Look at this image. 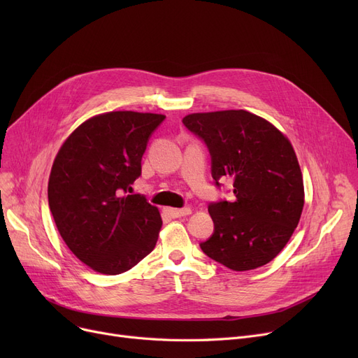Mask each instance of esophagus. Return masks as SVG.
I'll return each mask as SVG.
<instances>
[{
	"label": "esophagus",
	"mask_w": 358,
	"mask_h": 358,
	"mask_svg": "<svg viewBox=\"0 0 358 358\" xmlns=\"http://www.w3.org/2000/svg\"><path fill=\"white\" fill-rule=\"evenodd\" d=\"M165 213L169 215L171 217H182V216H189L192 213L190 208H184V209H173V208H166Z\"/></svg>",
	"instance_id": "obj_1"
}]
</instances>
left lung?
<instances>
[{
  "mask_svg": "<svg viewBox=\"0 0 358 358\" xmlns=\"http://www.w3.org/2000/svg\"><path fill=\"white\" fill-rule=\"evenodd\" d=\"M182 123L208 145L216 184L231 180L236 197L209 206L215 232L200 248L234 271L266 266L286 247L305 204L289 138L247 110L192 113Z\"/></svg>",
  "mask_w": 358,
  "mask_h": 358,
  "instance_id": "1",
  "label": "left lung"
}]
</instances>
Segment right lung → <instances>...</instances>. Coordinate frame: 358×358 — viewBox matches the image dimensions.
I'll return each mask as SVG.
<instances>
[{"mask_svg": "<svg viewBox=\"0 0 358 358\" xmlns=\"http://www.w3.org/2000/svg\"><path fill=\"white\" fill-rule=\"evenodd\" d=\"M164 119L157 113H101L75 129L55 157L48 182L55 224L71 252L94 271L124 273L155 248L158 208L126 193Z\"/></svg>", "mask_w": 358, "mask_h": 358, "instance_id": "add662e5", "label": "right lung"}]
</instances>
